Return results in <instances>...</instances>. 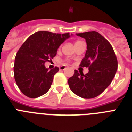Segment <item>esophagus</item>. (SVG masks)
<instances>
[{"label": "esophagus", "instance_id": "34e87169", "mask_svg": "<svg viewBox=\"0 0 132 132\" xmlns=\"http://www.w3.org/2000/svg\"><path fill=\"white\" fill-rule=\"evenodd\" d=\"M66 68H67V66H65V65L61 66L60 67V70H64L66 69Z\"/></svg>", "mask_w": 132, "mask_h": 132}]
</instances>
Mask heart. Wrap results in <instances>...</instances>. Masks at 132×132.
I'll return each mask as SVG.
<instances>
[{
  "label": "heart",
  "instance_id": "1",
  "mask_svg": "<svg viewBox=\"0 0 132 132\" xmlns=\"http://www.w3.org/2000/svg\"><path fill=\"white\" fill-rule=\"evenodd\" d=\"M78 42H80L79 41H77V42H75V44H77V43H78Z\"/></svg>",
  "mask_w": 132,
  "mask_h": 132
}]
</instances>
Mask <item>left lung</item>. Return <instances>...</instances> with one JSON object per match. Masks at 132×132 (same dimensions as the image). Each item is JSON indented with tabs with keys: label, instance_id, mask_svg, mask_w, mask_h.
Returning a JSON list of instances; mask_svg holds the SVG:
<instances>
[{
	"label": "left lung",
	"instance_id": "1",
	"mask_svg": "<svg viewBox=\"0 0 132 132\" xmlns=\"http://www.w3.org/2000/svg\"><path fill=\"white\" fill-rule=\"evenodd\" d=\"M87 42V51L80 66L88 67L83 75L75 70L68 79L70 90L79 97L92 98L101 94L109 87L117 69L116 54L109 42L96 31L76 34Z\"/></svg>",
	"mask_w": 132,
	"mask_h": 132
}]
</instances>
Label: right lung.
Masks as SVG:
<instances>
[{
	"mask_svg": "<svg viewBox=\"0 0 132 132\" xmlns=\"http://www.w3.org/2000/svg\"><path fill=\"white\" fill-rule=\"evenodd\" d=\"M69 33L52 34L41 31L28 37L16 53L14 76L20 90L29 98L45 94L51 87L59 68L49 70L45 64L55 57L58 47L72 36Z\"/></svg>",
	"mask_w": 132,
	"mask_h": 132,
	"instance_id": "obj_1",
	"label": "right lung"
}]
</instances>
